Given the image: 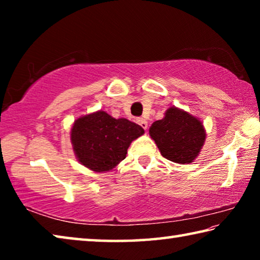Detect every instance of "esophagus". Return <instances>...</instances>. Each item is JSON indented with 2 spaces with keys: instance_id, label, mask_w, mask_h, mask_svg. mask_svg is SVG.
Instances as JSON below:
<instances>
[{
  "instance_id": "34e87169",
  "label": "esophagus",
  "mask_w": 260,
  "mask_h": 260,
  "mask_svg": "<svg viewBox=\"0 0 260 260\" xmlns=\"http://www.w3.org/2000/svg\"><path fill=\"white\" fill-rule=\"evenodd\" d=\"M136 122H138V124L142 127L143 129L148 128V121L144 119V118H138V119H136Z\"/></svg>"
}]
</instances>
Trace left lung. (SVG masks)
<instances>
[{
	"label": "left lung",
	"instance_id": "8db88e82",
	"mask_svg": "<svg viewBox=\"0 0 260 260\" xmlns=\"http://www.w3.org/2000/svg\"><path fill=\"white\" fill-rule=\"evenodd\" d=\"M162 157L178 164H189L200 155L205 129L199 118L178 108H170L161 120L149 129Z\"/></svg>",
	"mask_w": 260,
	"mask_h": 260
}]
</instances>
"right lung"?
<instances>
[{
    "label": "right lung",
    "mask_w": 260,
    "mask_h": 260,
    "mask_svg": "<svg viewBox=\"0 0 260 260\" xmlns=\"http://www.w3.org/2000/svg\"><path fill=\"white\" fill-rule=\"evenodd\" d=\"M143 133L144 129L135 122L98 111L74 121L71 142L83 166L94 172H108L125 159L132 141Z\"/></svg>",
    "instance_id": "obj_1"
}]
</instances>
